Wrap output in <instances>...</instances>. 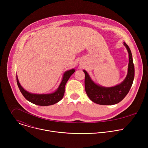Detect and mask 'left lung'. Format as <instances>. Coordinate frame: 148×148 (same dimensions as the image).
Masks as SVG:
<instances>
[{
    "mask_svg": "<svg viewBox=\"0 0 148 148\" xmlns=\"http://www.w3.org/2000/svg\"><path fill=\"white\" fill-rule=\"evenodd\" d=\"M124 46L129 54L128 74L125 79L117 86L112 87H104L96 84L90 78L86 70L85 90L89 98L99 105H114L121 102L129 92L134 81L135 68L132 56L129 46L125 43Z\"/></svg>",
    "mask_w": 148,
    "mask_h": 148,
    "instance_id": "left-lung-1",
    "label": "left lung"
}]
</instances>
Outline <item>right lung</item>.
<instances>
[{
  "instance_id": "right-lung-1",
  "label": "right lung",
  "mask_w": 148,
  "mask_h": 148,
  "mask_svg": "<svg viewBox=\"0 0 148 148\" xmlns=\"http://www.w3.org/2000/svg\"><path fill=\"white\" fill-rule=\"evenodd\" d=\"M74 72V69H71L70 70L66 71L64 75H63L62 79L58 88L55 92L51 94H37L29 92L21 86L17 78V76L16 75L17 84L20 92H22V95L27 101L34 104L40 105V106H49V105H53L59 102L63 98L65 92L66 84L71 75Z\"/></svg>"
}]
</instances>
